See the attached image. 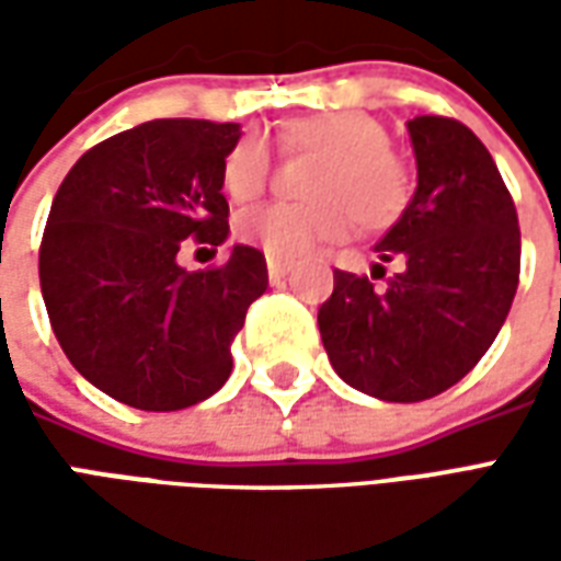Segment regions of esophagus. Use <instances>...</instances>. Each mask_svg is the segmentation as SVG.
Wrapping results in <instances>:
<instances>
[{
  "label": "esophagus",
  "instance_id": "obj_1",
  "mask_svg": "<svg viewBox=\"0 0 561 561\" xmlns=\"http://www.w3.org/2000/svg\"><path fill=\"white\" fill-rule=\"evenodd\" d=\"M291 267H294V261H288V257H267V273L273 282L282 279V276H285Z\"/></svg>",
  "mask_w": 561,
  "mask_h": 561
}]
</instances>
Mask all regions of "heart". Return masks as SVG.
I'll use <instances>...</instances> for the list:
<instances>
[{"label": "heart", "instance_id": "1", "mask_svg": "<svg viewBox=\"0 0 561 561\" xmlns=\"http://www.w3.org/2000/svg\"><path fill=\"white\" fill-rule=\"evenodd\" d=\"M285 156H321L306 204H264L237 219V237L273 257H297L318 243L360 231H388L414 201V171L388 144V128L366 111H324L288 119L279 131ZM273 152L261 135H245L221 161V185L249 204L270 183Z\"/></svg>", "mask_w": 561, "mask_h": 561}]
</instances>
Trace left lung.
<instances>
[{"instance_id": "obj_1", "label": "left lung", "mask_w": 561, "mask_h": 561, "mask_svg": "<svg viewBox=\"0 0 561 561\" xmlns=\"http://www.w3.org/2000/svg\"><path fill=\"white\" fill-rule=\"evenodd\" d=\"M409 135L417 192L376 245L381 261H402V270L381 291L336 270L318 309L342 381L388 402L430 400L469 376L505 324L519 282L517 207L490 149L450 116H414Z\"/></svg>"}]
</instances>
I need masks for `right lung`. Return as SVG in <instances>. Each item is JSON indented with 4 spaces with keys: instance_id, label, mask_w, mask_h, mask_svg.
I'll use <instances>...</instances> for the list:
<instances>
[{
    "instance_id": "obj_1",
    "label": "right lung",
    "mask_w": 561,
    "mask_h": 561,
    "mask_svg": "<svg viewBox=\"0 0 561 561\" xmlns=\"http://www.w3.org/2000/svg\"><path fill=\"white\" fill-rule=\"evenodd\" d=\"M237 123L152 119L95 144L54 197L38 279L56 340L80 376L140 412L207 400L233 369L267 261L233 245L219 267L176 264L185 240L228 237L221 161Z\"/></svg>"
}]
</instances>
